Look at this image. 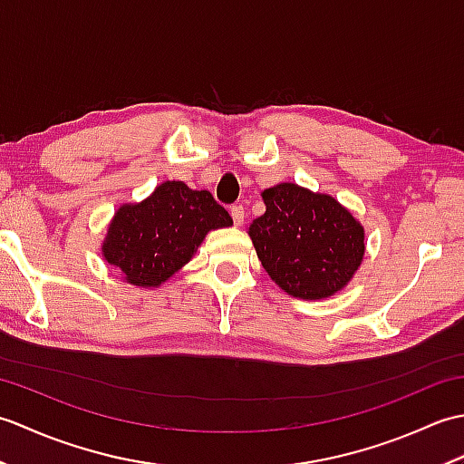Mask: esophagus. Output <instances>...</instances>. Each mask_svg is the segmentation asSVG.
Instances as JSON below:
<instances>
[{"mask_svg":"<svg viewBox=\"0 0 464 464\" xmlns=\"http://www.w3.org/2000/svg\"><path fill=\"white\" fill-rule=\"evenodd\" d=\"M231 217H233V223L239 227L245 221V209H243V207L241 205H233L231 207Z\"/></svg>","mask_w":464,"mask_h":464,"instance_id":"1","label":"esophagus"}]
</instances>
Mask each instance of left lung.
<instances>
[{
    "label": "left lung",
    "mask_w": 464,
    "mask_h": 464,
    "mask_svg": "<svg viewBox=\"0 0 464 464\" xmlns=\"http://www.w3.org/2000/svg\"><path fill=\"white\" fill-rule=\"evenodd\" d=\"M263 201L267 211L249 225V235L271 279L299 299L343 289L364 255L357 219L333 197L295 183L269 187Z\"/></svg>",
    "instance_id": "left-lung-1"
}]
</instances>
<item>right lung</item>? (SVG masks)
Wrapping results in <instances>:
<instances>
[{"instance_id":"add662e5","label":"right lung","mask_w":464,"mask_h":464,"mask_svg":"<svg viewBox=\"0 0 464 464\" xmlns=\"http://www.w3.org/2000/svg\"><path fill=\"white\" fill-rule=\"evenodd\" d=\"M233 225L209 191L181 181L161 183L143 203L115 213L103 257L137 287H157L189 263L207 231Z\"/></svg>"}]
</instances>
